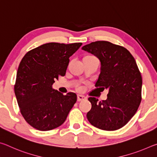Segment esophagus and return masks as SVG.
Listing matches in <instances>:
<instances>
[{"label": "esophagus", "mask_w": 157, "mask_h": 157, "mask_svg": "<svg viewBox=\"0 0 157 157\" xmlns=\"http://www.w3.org/2000/svg\"><path fill=\"white\" fill-rule=\"evenodd\" d=\"M86 99V97H84V95H78V102H80V101H82Z\"/></svg>", "instance_id": "1"}]
</instances>
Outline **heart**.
Wrapping results in <instances>:
<instances>
[{
    "instance_id": "obj_1",
    "label": "heart",
    "mask_w": 157,
    "mask_h": 157,
    "mask_svg": "<svg viewBox=\"0 0 157 157\" xmlns=\"http://www.w3.org/2000/svg\"><path fill=\"white\" fill-rule=\"evenodd\" d=\"M93 57V56H90V55H89V56H86L85 57Z\"/></svg>"
}]
</instances>
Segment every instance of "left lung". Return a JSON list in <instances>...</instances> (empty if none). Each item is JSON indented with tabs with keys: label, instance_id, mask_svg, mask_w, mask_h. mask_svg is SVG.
I'll return each instance as SVG.
<instances>
[{
	"label": "left lung",
	"instance_id": "1",
	"mask_svg": "<svg viewBox=\"0 0 157 157\" xmlns=\"http://www.w3.org/2000/svg\"><path fill=\"white\" fill-rule=\"evenodd\" d=\"M82 49L99 59L100 73L95 86L108 91L107 99L89 98V123L98 129L113 131L128 123L141 101L142 78L136 61L125 48L106 41L87 44Z\"/></svg>",
	"mask_w": 157,
	"mask_h": 157
}]
</instances>
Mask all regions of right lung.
Returning <instances> with one entry per match:
<instances>
[{
  "label": "right lung",
  "mask_w": 157,
  "mask_h": 157,
  "mask_svg": "<svg viewBox=\"0 0 157 157\" xmlns=\"http://www.w3.org/2000/svg\"><path fill=\"white\" fill-rule=\"evenodd\" d=\"M82 43H48L31 50L18 66L14 93L26 122L40 131H49L64 123L77 101L75 93H62L52 85L64 76L69 57Z\"/></svg>",
  "instance_id": "right-lung-1"
}]
</instances>
